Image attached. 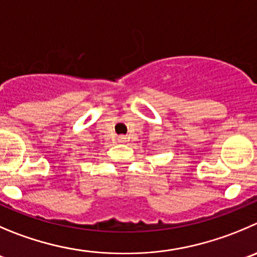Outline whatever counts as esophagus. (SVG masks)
Instances as JSON below:
<instances>
[{
  "mask_svg": "<svg viewBox=\"0 0 257 257\" xmlns=\"http://www.w3.org/2000/svg\"><path fill=\"white\" fill-rule=\"evenodd\" d=\"M124 141H126V138H124V136H118V138H117V143H124Z\"/></svg>",
  "mask_w": 257,
  "mask_h": 257,
  "instance_id": "1",
  "label": "esophagus"
}]
</instances>
